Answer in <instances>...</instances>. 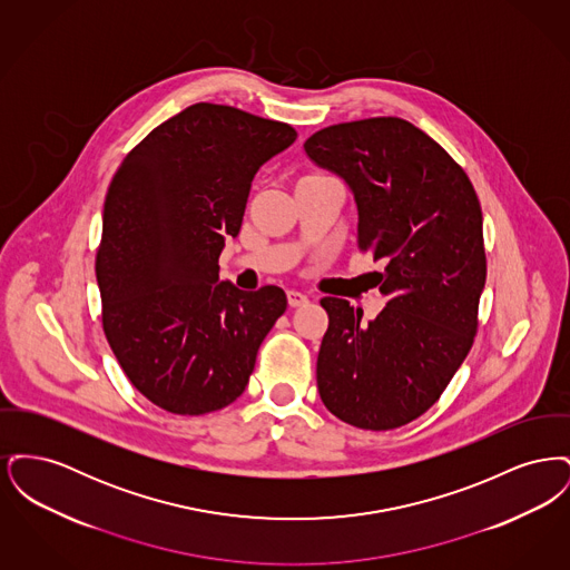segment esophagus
<instances>
[{"label":"esophagus","instance_id":"obj_1","mask_svg":"<svg viewBox=\"0 0 570 570\" xmlns=\"http://www.w3.org/2000/svg\"><path fill=\"white\" fill-rule=\"evenodd\" d=\"M309 298L307 295H303V293H298V291H288V305L291 307H301V305H305Z\"/></svg>","mask_w":570,"mask_h":570}]
</instances>
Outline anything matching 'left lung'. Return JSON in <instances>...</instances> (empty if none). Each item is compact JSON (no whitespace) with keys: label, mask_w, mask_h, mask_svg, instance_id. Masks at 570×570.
<instances>
[{"label":"left lung","mask_w":570,"mask_h":570,"mask_svg":"<svg viewBox=\"0 0 570 570\" xmlns=\"http://www.w3.org/2000/svg\"><path fill=\"white\" fill-rule=\"evenodd\" d=\"M303 147L348 181L356 247L386 265L376 321L361 323L346 298H321V400L354 428H402L440 400L479 331L488 277L479 196L460 164L402 117L333 124Z\"/></svg>","instance_id":"left-lung-1"}]
</instances>
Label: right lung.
I'll use <instances>...</instances> for the list:
<instances>
[{
    "label": "right lung",
    "instance_id": "add662e5",
    "mask_svg": "<svg viewBox=\"0 0 570 570\" xmlns=\"http://www.w3.org/2000/svg\"><path fill=\"white\" fill-rule=\"evenodd\" d=\"M295 138L291 124L198 102L154 128L110 179L96 254L102 328L136 391L166 412L233 404L286 312L282 288L244 293L217 279V261L256 170Z\"/></svg>",
    "mask_w": 570,
    "mask_h": 570
}]
</instances>
